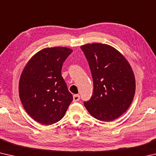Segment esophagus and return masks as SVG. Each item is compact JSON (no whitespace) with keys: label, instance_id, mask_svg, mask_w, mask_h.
<instances>
[{"label":"esophagus","instance_id":"obj_1","mask_svg":"<svg viewBox=\"0 0 156 156\" xmlns=\"http://www.w3.org/2000/svg\"><path fill=\"white\" fill-rule=\"evenodd\" d=\"M80 100V96L78 94H75L73 95V102H78Z\"/></svg>","mask_w":156,"mask_h":156}]
</instances>
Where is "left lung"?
Returning <instances> with one entry per match:
<instances>
[{
	"instance_id": "obj_1",
	"label": "left lung",
	"mask_w": 156,
	"mask_h": 156,
	"mask_svg": "<svg viewBox=\"0 0 156 156\" xmlns=\"http://www.w3.org/2000/svg\"><path fill=\"white\" fill-rule=\"evenodd\" d=\"M87 60L94 83L91 98L84 105L95 118L109 122L130 106L136 91L135 77L130 65L120 53L105 44L81 47Z\"/></svg>"
}]
</instances>
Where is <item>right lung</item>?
<instances>
[{
    "label": "right lung",
    "instance_id": "right-lung-1",
    "mask_svg": "<svg viewBox=\"0 0 156 156\" xmlns=\"http://www.w3.org/2000/svg\"><path fill=\"white\" fill-rule=\"evenodd\" d=\"M67 47L41 50L23 69L19 82L23 106L33 119L49 125L65 115L73 96L61 75L63 62L72 54Z\"/></svg>",
    "mask_w": 156,
    "mask_h": 156
}]
</instances>
